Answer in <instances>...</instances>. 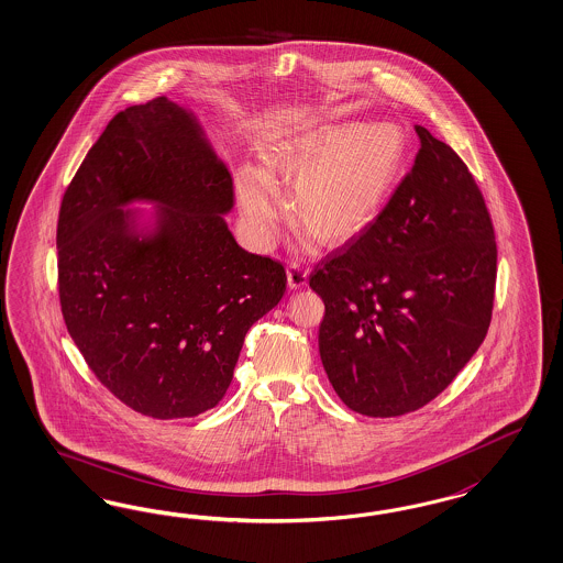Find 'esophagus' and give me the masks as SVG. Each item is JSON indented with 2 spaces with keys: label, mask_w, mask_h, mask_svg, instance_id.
Segmentation results:
<instances>
[{
  "label": "esophagus",
  "mask_w": 563,
  "mask_h": 563,
  "mask_svg": "<svg viewBox=\"0 0 563 563\" xmlns=\"http://www.w3.org/2000/svg\"><path fill=\"white\" fill-rule=\"evenodd\" d=\"M309 273L307 267H302L298 263H291L290 267H288V286H290L291 290L305 288L307 282H309Z\"/></svg>",
  "instance_id": "1"
}]
</instances>
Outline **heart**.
Masks as SVG:
<instances>
[{"mask_svg": "<svg viewBox=\"0 0 563 563\" xmlns=\"http://www.w3.org/2000/svg\"><path fill=\"white\" fill-rule=\"evenodd\" d=\"M406 134L394 122H331L302 128L267 148L265 168L236 176L240 211L251 236L267 246L286 205L276 181H294L291 216L325 246H342L382 216L398 186Z\"/></svg>", "mask_w": 563, "mask_h": 563, "instance_id": "b5f03b06", "label": "heart"}]
</instances>
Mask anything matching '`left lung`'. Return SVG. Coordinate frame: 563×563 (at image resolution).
Returning <instances> with one entry per match:
<instances>
[{"instance_id":"obj_1","label":"left lung","mask_w":563,"mask_h":563,"mask_svg":"<svg viewBox=\"0 0 563 563\" xmlns=\"http://www.w3.org/2000/svg\"><path fill=\"white\" fill-rule=\"evenodd\" d=\"M415 130L417 159L382 216L310 275L325 305L321 363L364 417H401L435 399L490 323L497 244L487 205L454 148Z\"/></svg>"}]
</instances>
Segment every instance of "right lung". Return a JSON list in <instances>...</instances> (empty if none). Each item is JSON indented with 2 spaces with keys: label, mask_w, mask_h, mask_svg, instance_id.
Here are the masks:
<instances>
[{
  "label": "right lung",
  "mask_w": 563,
  "mask_h": 563,
  "mask_svg": "<svg viewBox=\"0 0 563 563\" xmlns=\"http://www.w3.org/2000/svg\"><path fill=\"white\" fill-rule=\"evenodd\" d=\"M232 207L228 165L167 97L115 113L64 195V321L97 379L145 417L218 406L244 335L286 291L282 263L238 246Z\"/></svg>",
  "instance_id": "1"
}]
</instances>
